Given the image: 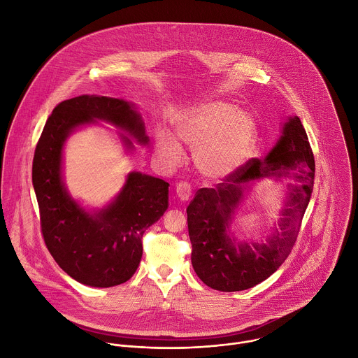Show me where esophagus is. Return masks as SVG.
<instances>
[{
	"mask_svg": "<svg viewBox=\"0 0 358 358\" xmlns=\"http://www.w3.org/2000/svg\"><path fill=\"white\" fill-rule=\"evenodd\" d=\"M176 196L179 197V200L182 201H187L192 196V187L187 182H179L176 185Z\"/></svg>",
	"mask_w": 358,
	"mask_h": 358,
	"instance_id": "esophagus-1",
	"label": "esophagus"
}]
</instances>
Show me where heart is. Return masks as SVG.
Segmentation results:
<instances>
[{
  "label": "heart",
  "instance_id": "1",
  "mask_svg": "<svg viewBox=\"0 0 358 358\" xmlns=\"http://www.w3.org/2000/svg\"><path fill=\"white\" fill-rule=\"evenodd\" d=\"M176 136L196 150L194 162L203 175L221 179L235 173L250 157L255 141V123L235 104L213 101L179 120ZM158 148L171 164L182 157L178 143L166 134H159Z\"/></svg>",
  "mask_w": 358,
  "mask_h": 358
}]
</instances>
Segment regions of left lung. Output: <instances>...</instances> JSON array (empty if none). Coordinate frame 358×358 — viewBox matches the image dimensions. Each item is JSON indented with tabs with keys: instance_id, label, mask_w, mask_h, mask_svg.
I'll use <instances>...</instances> for the list:
<instances>
[{
	"instance_id": "1",
	"label": "left lung",
	"mask_w": 358,
	"mask_h": 358,
	"mask_svg": "<svg viewBox=\"0 0 358 358\" xmlns=\"http://www.w3.org/2000/svg\"><path fill=\"white\" fill-rule=\"evenodd\" d=\"M268 174H293L301 186L291 189L280 231L268 243L236 246L226 228L241 201L243 185ZM314 176V154L301 120L294 117L285 123L279 141L266 158H251L235 173L224 178L215 189L197 190L186 210L192 264L197 276L221 292L245 290L269 278L297 240L311 199Z\"/></svg>"
}]
</instances>
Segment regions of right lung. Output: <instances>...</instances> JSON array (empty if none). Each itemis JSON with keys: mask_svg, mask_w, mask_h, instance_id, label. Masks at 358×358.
I'll return each instance as SVG.
<instances>
[{"mask_svg": "<svg viewBox=\"0 0 358 358\" xmlns=\"http://www.w3.org/2000/svg\"><path fill=\"white\" fill-rule=\"evenodd\" d=\"M107 120L127 130L138 143L148 141L140 115L123 100L80 96L59 103L37 141L31 178L44 243L57 264L75 280L111 287L129 280L141 254V238L168 208V183L131 172L117 200L90 214L73 201L61 178L62 145L79 124ZM130 145L131 141L126 138Z\"/></svg>", "mask_w": 358, "mask_h": 358, "instance_id": "right-lung-1", "label": "right lung"}]
</instances>
